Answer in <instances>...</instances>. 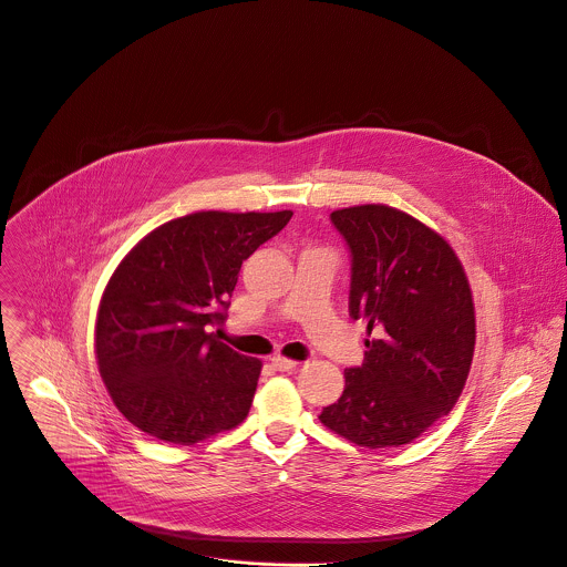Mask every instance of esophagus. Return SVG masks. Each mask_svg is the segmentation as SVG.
<instances>
[{
	"instance_id": "1",
	"label": "esophagus",
	"mask_w": 567,
	"mask_h": 567,
	"mask_svg": "<svg viewBox=\"0 0 567 567\" xmlns=\"http://www.w3.org/2000/svg\"><path fill=\"white\" fill-rule=\"evenodd\" d=\"M271 365H274L276 370H280V372H287V370H293L298 363H296L293 359H287V357H282V354H276V357L271 359Z\"/></svg>"
}]
</instances>
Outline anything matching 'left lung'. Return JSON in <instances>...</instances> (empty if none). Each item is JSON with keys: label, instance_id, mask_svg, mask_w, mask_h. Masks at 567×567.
<instances>
[{"label": "left lung", "instance_id": "8db88e82", "mask_svg": "<svg viewBox=\"0 0 567 567\" xmlns=\"http://www.w3.org/2000/svg\"><path fill=\"white\" fill-rule=\"evenodd\" d=\"M332 224L352 254L350 316L368 322L365 359L320 424L365 446L417 440L453 406L475 350L468 278L449 241L385 204L339 208Z\"/></svg>", "mask_w": 567, "mask_h": 567}]
</instances>
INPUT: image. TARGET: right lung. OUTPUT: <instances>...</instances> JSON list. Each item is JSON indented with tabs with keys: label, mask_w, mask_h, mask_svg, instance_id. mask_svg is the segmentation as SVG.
I'll return each instance as SVG.
<instances>
[{
	"label": "right lung",
	"mask_w": 567,
	"mask_h": 567,
	"mask_svg": "<svg viewBox=\"0 0 567 567\" xmlns=\"http://www.w3.org/2000/svg\"><path fill=\"white\" fill-rule=\"evenodd\" d=\"M291 210H197L147 233L112 274L96 313L101 377L138 431L190 446L245 422L262 361L221 343L237 274Z\"/></svg>",
	"instance_id": "obj_1"
}]
</instances>
